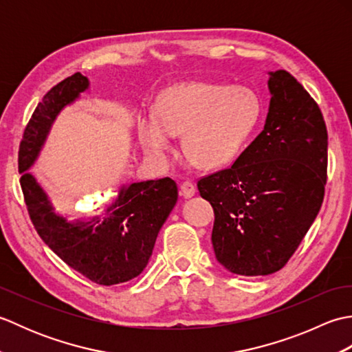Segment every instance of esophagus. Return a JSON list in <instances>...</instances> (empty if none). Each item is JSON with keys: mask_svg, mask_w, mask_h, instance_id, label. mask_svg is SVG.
Returning a JSON list of instances; mask_svg holds the SVG:
<instances>
[{"mask_svg": "<svg viewBox=\"0 0 352 352\" xmlns=\"http://www.w3.org/2000/svg\"><path fill=\"white\" fill-rule=\"evenodd\" d=\"M195 186H193V183H190V182H184V183H182V186H180V195L183 197V198H192L193 195H195Z\"/></svg>", "mask_w": 352, "mask_h": 352, "instance_id": "obj_1", "label": "esophagus"}]
</instances>
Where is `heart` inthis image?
<instances>
[{
  "label": "heart",
  "mask_w": 352,
  "mask_h": 352,
  "mask_svg": "<svg viewBox=\"0 0 352 352\" xmlns=\"http://www.w3.org/2000/svg\"><path fill=\"white\" fill-rule=\"evenodd\" d=\"M258 116L260 101L250 89L192 81L162 92L155 115H142L138 131L154 159H164L172 138L184 134L188 159L198 168L213 169L236 159Z\"/></svg>",
  "instance_id": "b5f03b06"
}]
</instances>
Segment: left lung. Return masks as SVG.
<instances>
[{
	"label": "left lung",
	"mask_w": 352,
	"mask_h": 352,
	"mask_svg": "<svg viewBox=\"0 0 352 352\" xmlns=\"http://www.w3.org/2000/svg\"><path fill=\"white\" fill-rule=\"evenodd\" d=\"M265 129L227 169L201 177L212 204L214 256L230 272L286 266L324 201L328 134L322 111L287 71L271 72Z\"/></svg>",
	"instance_id": "obj_1"
}]
</instances>
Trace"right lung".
<instances>
[{"label":"right lung","mask_w":352,"mask_h":352,"mask_svg":"<svg viewBox=\"0 0 352 352\" xmlns=\"http://www.w3.org/2000/svg\"><path fill=\"white\" fill-rule=\"evenodd\" d=\"M89 87L80 72L51 87L37 104L19 144L21 188L33 226L66 265L101 286L130 281L144 271L155 239L174 208L178 189L169 177L122 188L102 216L71 223L52 212L50 201L27 169L39 154L60 110Z\"/></svg>","instance_id":"obj_1"}]
</instances>
